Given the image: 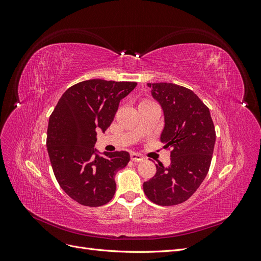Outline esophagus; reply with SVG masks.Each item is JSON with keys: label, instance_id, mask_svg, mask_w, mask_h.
Here are the masks:
<instances>
[{"label": "esophagus", "instance_id": "34e87169", "mask_svg": "<svg viewBox=\"0 0 261 261\" xmlns=\"http://www.w3.org/2000/svg\"><path fill=\"white\" fill-rule=\"evenodd\" d=\"M130 159H132V161H134V162H140V161H143L145 158L141 155V154H139V153H136V152H132L130 153Z\"/></svg>", "mask_w": 261, "mask_h": 261}]
</instances>
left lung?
I'll list each match as a JSON object with an SVG mask.
<instances>
[{"label":"left lung","instance_id":"left-lung-1","mask_svg":"<svg viewBox=\"0 0 261 261\" xmlns=\"http://www.w3.org/2000/svg\"><path fill=\"white\" fill-rule=\"evenodd\" d=\"M164 113L161 141L171 148V164L156 167L144 183L149 200L160 206L186 201L207 176L216 143L208 107L191 89L171 83L148 84Z\"/></svg>","mask_w":261,"mask_h":261}]
</instances>
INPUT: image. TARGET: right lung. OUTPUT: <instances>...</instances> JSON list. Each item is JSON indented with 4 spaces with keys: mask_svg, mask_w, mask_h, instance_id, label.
Instances as JSON below:
<instances>
[{
    "mask_svg": "<svg viewBox=\"0 0 261 261\" xmlns=\"http://www.w3.org/2000/svg\"><path fill=\"white\" fill-rule=\"evenodd\" d=\"M137 83L90 80L63 93L49 118L46 147L55 178L83 206H103L113 198L114 176L129 162L127 151L103 152L94 144L97 130L111 125L120 101Z\"/></svg>",
    "mask_w": 261,
    "mask_h": 261,
    "instance_id": "add662e5",
    "label": "right lung"
}]
</instances>
